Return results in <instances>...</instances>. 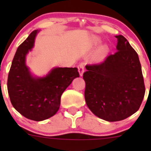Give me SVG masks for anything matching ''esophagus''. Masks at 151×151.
Masks as SVG:
<instances>
[{
  "instance_id": "34e87169",
  "label": "esophagus",
  "mask_w": 151,
  "mask_h": 151,
  "mask_svg": "<svg viewBox=\"0 0 151 151\" xmlns=\"http://www.w3.org/2000/svg\"><path fill=\"white\" fill-rule=\"evenodd\" d=\"M84 68H85V66L83 63H80V64L78 65V71L79 73H80V75L83 76V73H84Z\"/></svg>"
}]
</instances>
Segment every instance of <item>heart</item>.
<instances>
[{"mask_svg":"<svg viewBox=\"0 0 151 151\" xmlns=\"http://www.w3.org/2000/svg\"><path fill=\"white\" fill-rule=\"evenodd\" d=\"M92 42L94 45H98L101 43V39H100L99 37H98V36H93ZM106 51H107V47L104 46H104H101L99 49L98 52H97V57H98L99 58H103V56L106 54Z\"/></svg>","mask_w":151,"mask_h":151,"instance_id":"heart-1","label":"heart"}]
</instances>
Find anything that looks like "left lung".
Returning <instances> with one entry per match:
<instances>
[{"label": "left lung", "mask_w": 151, "mask_h": 151, "mask_svg": "<svg viewBox=\"0 0 151 151\" xmlns=\"http://www.w3.org/2000/svg\"><path fill=\"white\" fill-rule=\"evenodd\" d=\"M115 37L118 51L100 64L87 65L83 74L87 106L94 115L109 122L135 113L145 92L137 53L124 36Z\"/></svg>", "instance_id": "left-lung-1"}]
</instances>
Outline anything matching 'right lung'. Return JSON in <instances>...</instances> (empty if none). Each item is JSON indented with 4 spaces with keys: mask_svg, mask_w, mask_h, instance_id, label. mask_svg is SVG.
Masks as SVG:
<instances>
[{
    "mask_svg": "<svg viewBox=\"0 0 151 151\" xmlns=\"http://www.w3.org/2000/svg\"><path fill=\"white\" fill-rule=\"evenodd\" d=\"M39 30H33L14 55L7 81L12 104L28 119L42 121L59 109L60 97L74 79L80 77L77 68L56 67L46 76L35 77L26 66V55L34 46Z\"/></svg>",
    "mask_w": 151,
    "mask_h": 151,
    "instance_id": "obj_1",
    "label": "right lung"
}]
</instances>
